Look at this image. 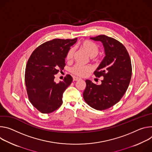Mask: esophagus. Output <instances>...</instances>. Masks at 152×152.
<instances>
[{"mask_svg": "<svg viewBox=\"0 0 152 152\" xmlns=\"http://www.w3.org/2000/svg\"><path fill=\"white\" fill-rule=\"evenodd\" d=\"M80 78H78V77H73V80L74 81H78V80H80Z\"/></svg>", "mask_w": 152, "mask_h": 152, "instance_id": "1", "label": "esophagus"}]
</instances>
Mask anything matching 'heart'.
<instances>
[{
    "label": "heart",
    "instance_id": "1",
    "mask_svg": "<svg viewBox=\"0 0 152 152\" xmlns=\"http://www.w3.org/2000/svg\"><path fill=\"white\" fill-rule=\"evenodd\" d=\"M80 47L85 50V52L91 57V59L94 61H97L99 58L98 53L99 48L95 43L86 40H84L80 44ZM75 48H71L66 54V59L68 61H72L74 58V56L75 53ZM92 67L90 65H82L80 64H75L70 69V71L72 74L79 76L83 77L86 75L88 72L92 71Z\"/></svg>",
    "mask_w": 152,
    "mask_h": 152
}]
</instances>
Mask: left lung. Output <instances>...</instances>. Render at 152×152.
<instances>
[{"label":"left lung","instance_id":"left-lung-1","mask_svg":"<svg viewBox=\"0 0 152 152\" xmlns=\"http://www.w3.org/2000/svg\"><path fill=\"white\" fill-rule=\"evenodd\" d=\"M91 39L101 41L104 47L106 56L94 73L96 77H103V80L100 85L86 80L83 98L91 107L104 110L119 102L126 93L132 77L131 60L118 40L104 34Z\"/></svg>","mask_w":152,"mask_h":152}]
</instances>
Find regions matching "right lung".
I'll return each instance as SVG.
<instances>
[{"instance_id":"obj_1","label":"right lung","mask_w":152,"mask_h":152,"mask_svg":"<svg viewBox=\"0 0 152 152\" xmlns=\"http://www.w3.org/2000/svg\"><path fill=\"white\" fill-rule=\"evenodd\" d=\"M77 40L54 39L46 42L34 50L27 61L25 82L28 99L41 113H52L63 103V94L73 79L67 74L56 83L55 74L64 69L66 54Z\"/></svg>"}]
</instances>
